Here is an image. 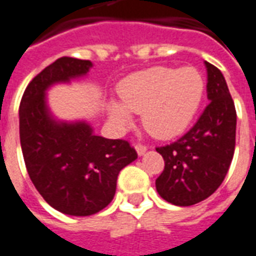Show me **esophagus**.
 Returning a JSON list of instances; mask_svg holds the SVG:
<instances>
[{"label":"esophagus","instance_id":"obj_1","mask_svg":"<svg viewBox=\"0 0 256 256\" xmlns=\"http://www.w3.org/2000/svg\"><path fill=\"white\" fill-rule=\"evenodd\" d=\"M135 150H136V152H138V156H144V154H146L147 147L143 146V144H136Z\"/></svg>","mask_w":256,"mask_h":256}]
</instances>
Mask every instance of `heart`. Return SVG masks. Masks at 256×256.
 <instances>
[{
    "label": "heart",
    "instance_id": "1",
    "mask_svg": "<svg viewBox=\"0 0 256 256\" xmlns=\"http://www.w3.org/2000/svg\"><path fill=\"white\" fill-rule=\"evenodd\" d=\"M204 87L202 74L192 66H152L121 82L117 88L120 102H108V116L118 128H128L132 113L142 114L150 135L170 139L190 126L202 104Z\"/></svg>",
    "mask_w": 256,
    "mask_h": 256
}]
</instances>
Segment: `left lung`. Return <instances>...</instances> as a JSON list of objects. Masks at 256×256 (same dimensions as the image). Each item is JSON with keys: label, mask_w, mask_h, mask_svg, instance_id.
Returning <instances> with one entry per match:
<instances>
[{"label": "left lung", "mask_w": 256, "mask_h": 256, "mask_svg": "<svg viewBox=\"0 0 256 256\" xmlns=\"http://www.w3.org/2000/svg\"><path fill=\"white\" fill-rule=\"evenodd\" d=\"M210 104L195 126L178 140L156 147L165 169L156 180L162 199L192 206L217 191L232 162L236 143V109L221 70L204 61Z\"/></svg>", "instance_id": "8db88e82"}]
</instances>
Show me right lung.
<instances>
[{
  "label": "right lung",
  "instance_id": "add662e5",
  "mask_svg": "<svg viewBox=\"0 0 256 256\" xmlns=\"http://www.w3.org/2000/svg\"><path fill=\"white\" fill-rule=\"evenodd\" d=\"M88 60L61 57L36 74L18 109L20 143L30 178L50 206L68 216L87 217L109 204L117 176L138 158L121 139L94 134L86 120H60L48 104V91L87 76Z\"/></svg>",
  "mask_w": 256,
  "mask_h": 256
}]
</instances>
